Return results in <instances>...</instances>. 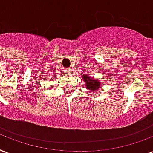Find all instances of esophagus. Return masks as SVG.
I'll list each match as a JSON object with an SVG mask.
<instances>
[{
    "mask_svg": "<svg viewBox=\"0 0 153 153\" xmlns=\"http://www.w3.org/2000/svg\"><path fill=\"white\" fill-rule=\"evenodd\" d=\"M67 71H66V73H67V74H71L72 73V71L71 68H67V70H66Z\"/></svg>",
    "mask_w": 153,
    "mask_h": 153,
    "instance_id": "obj_1",
    "label": "esophagus"
}]
</instances>
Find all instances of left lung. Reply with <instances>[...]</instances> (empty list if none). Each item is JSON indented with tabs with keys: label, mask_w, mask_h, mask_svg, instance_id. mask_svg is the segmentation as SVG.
Listing matches in <instances>:
<instances>
[{
	"label": "left lung",
	"mask_w": 153,
	"mask_h": 153,
	"mask_svg": "<svg viewBox=\"0 0 153 153\" xmlns=\"http://www.w3.org/2000/svg\"><path fill=\"white\" fill-rule=\"evenodd\" d=\"M82 78L83 79V82H85L86 88L89 91L94 92V91H98V89H100L102 82L98 79L91 78L88 74H82Z\"/></svg>",
	"instance_id": "8db88e82"
}]
</instances>
